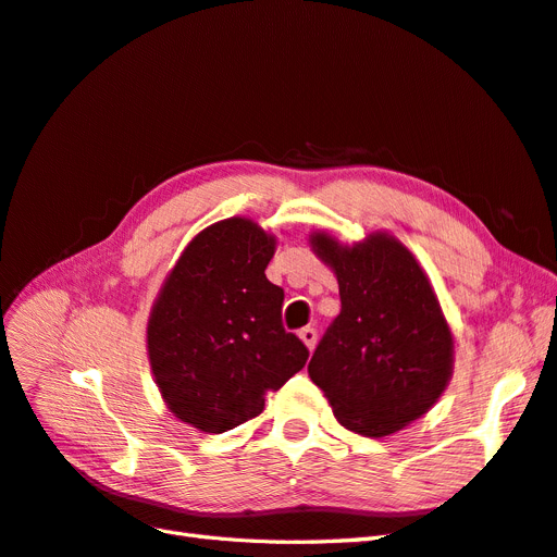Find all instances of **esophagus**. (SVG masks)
<instances>
[{
  "label": "esophagus",
  "mask_w": 557,
  "mask_h": 557,
  "mask_svg": "<svg viewBox=\"0 0 557 557\" xmlns=\"http://www.w3.org/2000/svg\"><path fill=\"white\" fill-rule=\"evenodd\" d=\"M299 339L305 342V346H307L309 350H313V348H315V342H318V332H315L313 327H305V330H299Z\"/></svg>",
  "instance_id": "34e87169"
}]
</instances>
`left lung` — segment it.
Returning a JSON list of instances; mask_svg holds the SVG:
<instances>
[{"label":"left lung","instance_id":"1","mask_svg":"<svg viewBox=\"0 0 557 557\" xmlns=\"http://www.w3.org/2000/svg\"><path fill=\"white\" fill-rule=\"evenodd\" d=\"M339 283L342 311L309 362L339 423L385 436L428 413L453 374V334L432 285L395 237L374 232L344 246L311 234Z\"/></svg>","mask_w":557,"mask_h":557}]
</instances>
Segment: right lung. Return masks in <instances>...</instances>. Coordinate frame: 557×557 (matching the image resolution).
<instances>
[{
    "instance_id": "right-lung-1",
    "label": "right lung",
    "mask_w": 557,
    "mask_h": 557,
    "mask_svg": "<svg viewBox=\"0 0 557 557\" xmlns=\"http://www.w3.org/2000/svg\"><path fill=\"white\" fill-rule=\"evenodd\" d=\"M276 239L248 218L201 230L166 276L148 318V360L170 411L221 434L256 418L267 391L307 364L285 332L283 288L264 276Z\"/></svg>"
}]
</instances>
